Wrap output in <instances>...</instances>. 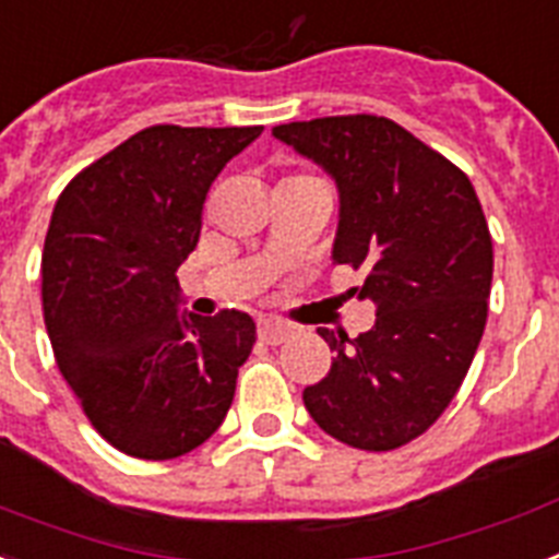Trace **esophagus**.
<instances>
[{
    "label": "esophagus",
    "instance_id": "34e87169",
    "mask_svg": "<svg viewBox=\"0 0 559 559\" xmlns=\"http://www.w3.org/2000/svg\"><path fill=\"white\" fill-rule=\"evenodd\" d=\"M290 334H294V329H290L288 322L276 320V317H262L260 320V340L265 345L285 343Z\"/></svg>",
    "mask_w": 559,
    "mask_h": 559
}]
</instances>
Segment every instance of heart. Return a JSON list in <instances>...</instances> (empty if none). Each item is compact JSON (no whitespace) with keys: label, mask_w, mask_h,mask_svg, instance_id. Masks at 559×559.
<instances>
[{"label":"heart","mask_w":559,"mask_h":559,"mask_svg":"<svg viewBox=\"0 0 559 559\" xmlns=\"http://www.w3.org/2000/svg\"><path fill=\"white\" fill-rule=\"evenodd\" d=\"M306 177H308V174H297V177H288L285 182H290V179H306Z\"/></svg>","instance_id":"b5f03b06"}]
</instances>
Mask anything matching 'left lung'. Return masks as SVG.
Masks as SVG:
<instances>
[{
  "instance_id": "8db88e82",
  "label": "left lung",
  "mask_w": 559,
  "mask_h": 559,
  "mask_svg": "<svg viewBox=\"0 0 559 559\" xmlns=\"http://www.w3.org/2000/svg\"><path fill=\"white\" fill-rule=\"evenodd\" d=\"M276 140L340 188L336 265L366 271L373 329H320L334 362L302 391L313 423L362 451L435 426L472 368L488 317L495 248L472 179L403 124L373 114L276 124Z\"/></svg>"
}]
</instances>
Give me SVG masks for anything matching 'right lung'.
<instances>
[{"label":"right lung","mask_w":559,"mask_h":559,"mask_svg":"<svg viewBox=\"0 0 559 559\" xmlns=\"http://www.w3.org/2000/svg\"><path fill=\"white\" fill-rule=\"evenodd\" d=\"M262 133L154 124L59 193L41 251V311L59 371L91 426L122 454L174 460L214 435L257 343L248 313H179L177 269L202 202Z\"/></svg>","instance_id":"add662e5"}]
</instances>
